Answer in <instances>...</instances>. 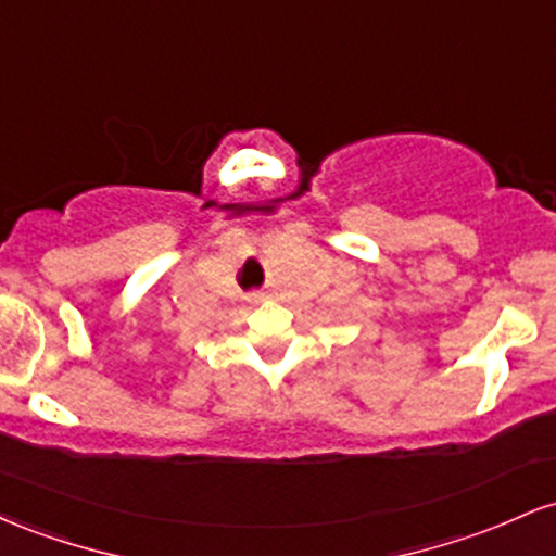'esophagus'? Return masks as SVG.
Listing matches in <instances>:
<instances>
[{"label": "esophagus", "instance_id": "34e87169", "mask_svg": "<svg viewBox=\"0 0 556 556\" xmlns=\"http://www.w3.org/2000/svg\"><path fill=\"white\" fill-rule=\"evenodd\" d=\"M248 300H251V303H258V300H264V292H258V290L248 292Z\"/></svg>", "mask_w": 556, "mask_h": 556}]
</instances>
